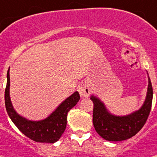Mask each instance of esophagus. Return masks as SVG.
Wrapping results in <instances>:
<instances>
[{"label":"esophagus","mask_w":157,"mask_h":157,"mask_svg":"<svg viewBox=\"0 0 157 157\" xmlns=\"http://www.w3.org/2000/svg\"><path fill=\"white\" fill-rule=\"evenodd\" d=\"M78 92L81 94L82 96L84 97H87L90 95V92H91V90H90V86H88L87 85H82V86H79L78 88Z\"/></svg>","instance_id":"esophagus-1"}]
</instances>
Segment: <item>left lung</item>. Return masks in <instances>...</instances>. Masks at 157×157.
<instances>
[{"label": "left lung", "mask_w": 157, "mask_h": 157, "mask_svg": "<svg viewBox=\"0 0 157 157\" xmlns=\"http://www.w3.org/2000/svg\"><path fill=\"white\" fill-rule=\"evenodd\" d=\"M152 86L148 78V87L145 102L139 111L126 116H116L109 113L96 97L91 96L94 103L93 124L98 134L108 141H122L134 136L145 124L151 108Z\"/></svg>", "instance_id": "obj_1"}]
</instances>
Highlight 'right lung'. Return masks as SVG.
Instances as JSON below:
<instances>
[{
  "label": "right lung",
  "mask_w": 157,
  "mask_h": 157,
  "mask_svg": "<svg viewBox=\"0 0 157 157\" xmlns=\"http://www.w3.org/2000/svg\"><path fill=\"white\" fill-rule=\"evenodd\" d=\"M10 69L7 72V84L5 91V102L7 113L17 128L35 142L53 144L58 141L67 127L68 111L79 101L78 92H75L61 103L49 117L40 121H30L21 117L13 107L10 97Z\"/></svg>",
  "instance_id": "add662e5"
}]
</instances>
